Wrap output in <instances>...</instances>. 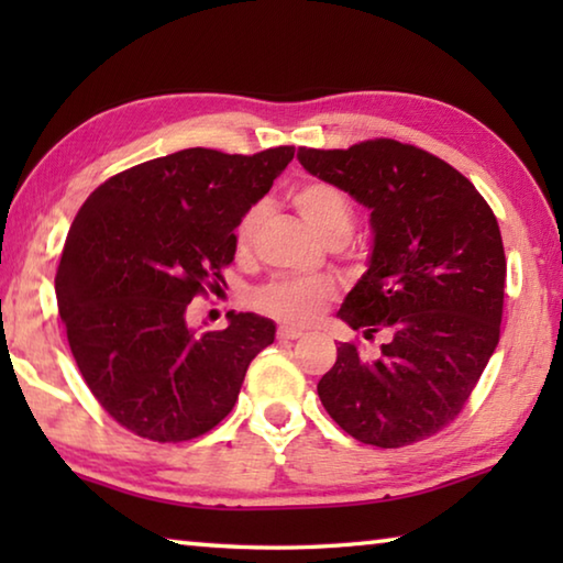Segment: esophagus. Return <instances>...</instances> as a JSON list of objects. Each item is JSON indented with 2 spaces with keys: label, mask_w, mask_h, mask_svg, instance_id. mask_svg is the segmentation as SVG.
<instances>
[{
  "label": "esophagus",
  "mask_w": 563,
  "mask_h": 563,
  "mask_svg": "<svg viewBox=\"0 0 563 563\" xmlns=\"http://www.w3.org/2000/svg\"><path fill=\"white\" fill-rule=\"evenodd\" d=\"M275 335H278V340H298V338H302V330L290 328V325H280Z\"/></svg>",
  "instance_id": "34e87169"
}]
</instances>
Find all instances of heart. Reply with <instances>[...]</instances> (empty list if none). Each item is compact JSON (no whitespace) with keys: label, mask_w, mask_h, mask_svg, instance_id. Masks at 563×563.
I'll return each mask as SVG.
<instances>
[{"label":"heart","mask_w":563,"mask_h":563,"mask_svg":"<svg viewBox=\"0 0 563 563\" xmlns=\"http://www.w3.org/2000/svg\"><path fill=\"white\" fill-rule=\"evenodd\" d=\"M292 203L302 213L305 221L316 228L325 241L332 235L350 233L355 211H352L350 198L335 184L318 178L305 180V184L292 188ZM261 218V203L245 208V213L235 225L238 251H245L251 245ZM332 298H335V288L325 278H292V275H283V278H273L263 283L261 288H255L251 295V305L265 318L288 322V325H305V322L316 320Z\"/></svg>","instance_id":"b5f03b06"}]
</instances>
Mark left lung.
<instances>
[{"mask_svg": "<svg viewBox=\"0 0 563 563\" xmlns=\"http://www.w3.org/2000/svg\"><path fill=\"white\" fill-rule=\"evenodd\" d=\"M298 161L367 206L369 271L340 320L373 342H340L318 383L328 415L362 444L397 450L442 432L470 399L501 332L507 258L497 216L446 161L395 139L298 148Z\"/></svg>", "mask_w": 563, "mask_h": 563, "instance_id": "1", "label": "left lung"}]
</instances>
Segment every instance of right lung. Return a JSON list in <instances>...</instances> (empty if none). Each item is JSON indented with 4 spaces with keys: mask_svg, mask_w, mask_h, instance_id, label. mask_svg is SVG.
Instances as JSON below:
<instances>
[{
    "mask_svg": "<svg viewBox=\"0 0 563 563\" xmlns=\"http://www.w3.org/2000/svg\"><path fill=\"white\" fill-rule=\"evenodd\" d=\"M295 148H186L103 180L76 213L56 302L76 367L103 412L151 442H188L231 412L271 320L231 312L196 335L190 300L225 285L235 225Z\"/></svg>",
    "mask_w": 563,
    "mask_h": 563,
    "instance_id": "1",
    "label": "right lung"
}]
</instances>
